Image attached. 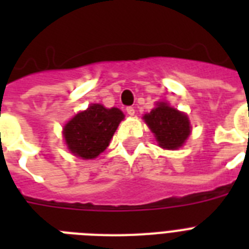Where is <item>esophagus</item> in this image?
I'll use <instances>...</instances> for the list:
<instances>
[{
  "label": "esophagus",
  "instance_id": "34e87169",
  "mask_svg": "<svg viewBox=\"0 0 249 249\" xmlns=\"http://www.w3.org/2000/svg\"><path fill=\"white\" fill-rule=\"evenodd\" d=\"M126 112H128V115L133 116V115L136 113V109L133 108V107H126Z\"/></svg>",
  "mask_w": 249,
  "mask_h": 249
}]
</instances>
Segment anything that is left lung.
I'll return each mask as SVG.
<instances>
[{"mask_svg": "<svg viewBox=\"0 0 249 249\" xmlns=\"http://www.w3.org/2000/svg\"><path fill=\"white\" fill-rule=\"evenodd\" d=\"M146 124L155 134L160 147L173 150L181 147L190 134V123L185 113L160 103L143 116Z\"/></svg>", "mask_w": 249, "mask_h": 249, "instance_id": "obj_1", "label": "left lung"}]
</instances>
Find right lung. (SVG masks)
Returning <instances> with one entry per match:
<instances>
[{"label":"right lung","instance_id":"obj_1","mask_svg":"<svg viewBox=\"0 0 249 249\" xmlns=\"http://www.w3.org/2000/svg\"><path fill=\"white\" fill-rule=\"evenodd\" d=\"M123 119L124 113L119 108L91 105L64 126L66 143L73 155L94 159L107 148Z\"/></svg>","mask_w":249,"mask_h":249}]
</instances>
